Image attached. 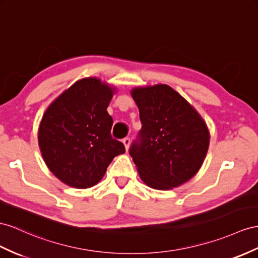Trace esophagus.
<instances>
[{
    "mask_svg": "<svg viewBox=\"0 0 258 258\" xmlns=\"http://www.w3.org/2000/svg\"><path fill=\"white\" fill-rule=\"evenodd\" d=\"M122 142H123V144H124V147H125V149H126V151H127V150H128V148H130L131 140H130L128 137H125Z\"/></svg>",
    "mask_w": 258,
    "mask_h": 258,
    "instance_id": "esophagus-1",
    "label": "esophagus"
}]
</instances>
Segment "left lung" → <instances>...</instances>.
Instances as JSON below:
<instances>
[{"label":"left lung","instance_id":"8db88e82","mask_svg":"<svg viewBox=\"0 0 258 258\" xmlns=\"http://www.w3.org/2000/svg\"><path fill=\"white\" fill-rule=\"evenodd\" d=\"M131 95L143 124L130 148L143 182L155 189L182 185L198 172L209 147L203 117L179 92L159 84Z\"/></svg>","mask_w":258,"mask_h":258}]
</instances>
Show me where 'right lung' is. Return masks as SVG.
<instances>
[{
    "mask_svg": "<svg viewBox=\"0 0 258 258\" xmlns=\"http://www.w3.org/2000/svg\"><path fill=\"white\" fill-rule=\"evenodd\" d=\"M115 91L96 77L79 79L45 110L38 131L47 167L75 188L100 181L124 145L111 136L113 124L107 108Z\"/></svg>",
    "mask_w": 258,
    "mask_h": 258,
    "instance_id": "right-lung-1",
    "label": "right lung"
}]
</instances>
